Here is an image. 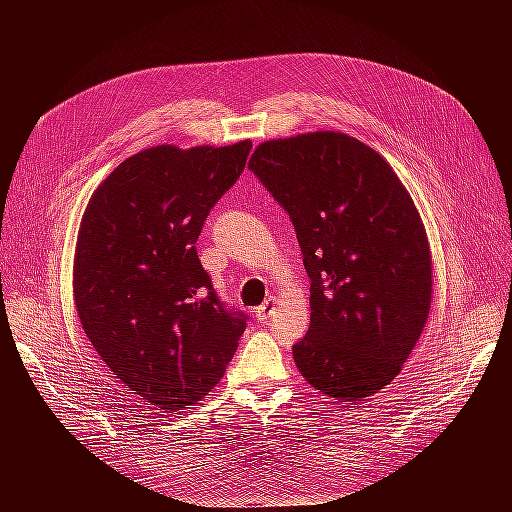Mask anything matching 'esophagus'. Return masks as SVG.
Wrapping results in <instances>:
<instances>
[{
  "instance_id": "esophagus-1",
  "label": "esophagus",
  "mask_w": 512,
  "mask_h": 512,
  "mask_svg": "<svg viewBox=\"0 0 512 512\" xmlns=\"http://www.w3.org/2000/svg\"><path fill=\"white\" fill-rule=\"evenodd\" d=\"M276 305H278V299H276V297L265 299V303H263L261 307H257V311H255L257 319H259V321H267V319H270V317L274 315V311H276Z\"/></svg>"
}]
</instances>
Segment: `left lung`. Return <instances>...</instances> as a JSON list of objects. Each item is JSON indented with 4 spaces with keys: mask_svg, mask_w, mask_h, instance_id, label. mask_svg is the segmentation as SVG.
I'll list each match as a JSON object with an SVG mask.
<instances>
[{
    "mask_svg": "<svg viewBox=\"0 0 512 512\" xmlns=\"http://www.w3.org/2000/svg\"><path fill=\"white\" fill-rule=\"evenodd\" d=\"M249 170L290 215L311 280V321L292 346L303 378L342 402L388 386L432 305V255L386 159L342 132L267 141Z\"/></svg>",
    "mask_w": 512,
    "mask_h": 512,
    "instance_id": "left-lung-1",
    "label": "left lung"
}]
</instances>
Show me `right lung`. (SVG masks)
I'll return each mask as SVG.
<instances>
[{
    "instance_id": "1",
    "label": "right lung",
    "mask_w": 512,
    "mask_h": 512,
    "mask_svg": "<svg viewBox=\"0 0 512 512\" xmlns=\"http://www.w3.org/2000/svg\"><path fill=\"white\" fill-rule=\"evenodd\" d=\"M251 147L145 149L99 184L80 224V324L116 378L157 409L201 400L247 328L249 315L215 292L195 242Z\"/></svg>"
}]
</instances>
